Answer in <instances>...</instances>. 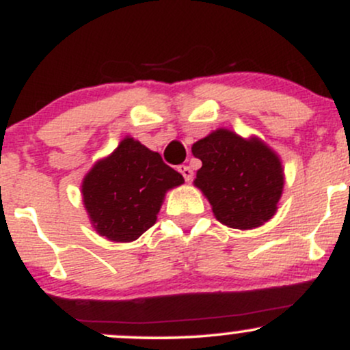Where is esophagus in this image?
<instances>
[{
	"instance_id": "obj_1",
	"label": "esophagus",
	"mask_w": 350,
	"mask_h": 350,
	"mask_svg": "<svg viewBox=\"0 0 350 350\" xmlns=\"http://www.w3.org/2000/svg\"><path fill=\"white\" fill-rule=\"evenodd\" d=\"M179 172L183 174V178L187 180H192V176H194V172H192V170L189 166H186V164H183V166H179Z\"/></svg>"
}]
</instances>
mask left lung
I'll return each instance as SVG.
<instances>
[{
  "instance_id": "left-lung-1",
  "label": "left lung",
  "mask_w": 350,
  "mask_h": 350,
  "mask_svg": "<svg viewBox=\"0 0 350 350\" xmlns=\"http://www.w3.org/2000/svg\"><path fill=\"white\" fill-rule=\"evenodd\" d=\"M192 152L202 161L194 184L219 222L245 230L271 219L284 180L278 156L267 144L217 130L194 143Z\"/></svg>"
}]
</instances>
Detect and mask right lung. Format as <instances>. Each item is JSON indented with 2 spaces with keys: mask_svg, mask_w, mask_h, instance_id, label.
I'll return each instance as SVG.
<instances>
[{
  "mask_svg": "<svg viewBox=\"0 0 350 350\" xmlns=\"http://www.w3.org/2000/svg\"><path fill=\"white\" fill-rule=\"evenodd\" d=\"M184 178L133 138H124L83 179V204L100 235L133 242L152 227L167 189Z\"/></svg>",
  "mask_w": 350,
  "mask_h": 350,
  "instance_id": "right-lung-1",
  "label": "right lung"
}]
</instances>
